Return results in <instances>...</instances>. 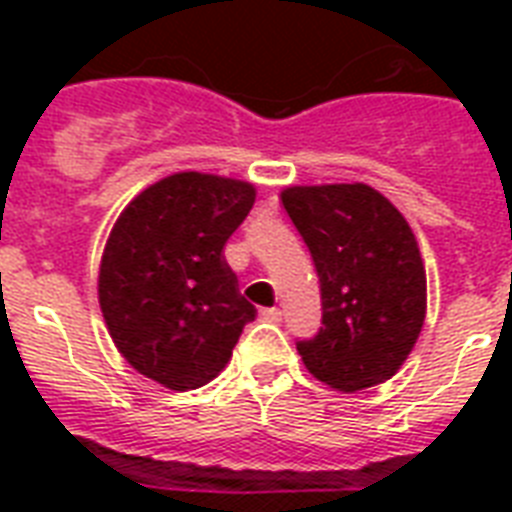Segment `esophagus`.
Returning a JSON list of instances; mask_svg holds the SVG:
<instances>
[{"mask_svg": "<svg viewBox=\"0 0 512 512\" xmlns=\"http://www.w3.org/2000/svg\"><path fill=\"white\" fill-rule=\"evenodd\" d=\"M260 319L273 321V324H276V321H281V311L279 308H263V311H260Z\"/></svg>", "mask_w": 512, "mask_h": 512, "instance_id": "34e87169", "label": "esophagus"}]
</instances>
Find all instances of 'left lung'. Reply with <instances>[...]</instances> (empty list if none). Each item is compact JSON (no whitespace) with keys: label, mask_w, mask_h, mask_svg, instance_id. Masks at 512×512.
<instances>
[{"label":"left lung","mask_w":512,"mask_h":512,"mask_svg":"<svg viewBox=\"0 0 512 512\" xmlns=\"http://www.w3.org/2000/svg\"><path fill=\"white\" fill-rule=\"evenodd\" d=\"M281 204L321 281L324 327L297 342L305 369L342 393L390 380L428 313L425 263L406 217L366 183L287 185Z\"/></svg>","instance_id":"left-lung-1"}]
</instances>
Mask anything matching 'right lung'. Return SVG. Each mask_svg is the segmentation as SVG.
Listing matches in <instances>:
<instances>
[{
    "label": "right lung",
    "instance_id": "obj_1",
    "mask_svg": "<svg viewBox=\"0 0 512 512\" xmlns=\"http://www.w3.org/2000/svg\"><path fill=\"white\" fill-rule=\"evenodd\" d=\"M255 185L207 172L156 180L122 209L98 268V303L124 361L170 390L215 380L255 305L239 295L223 247L255 204Z\"/></svg>",
    "mask_w": 512,
    "mask_h": 512
}]
</instances>
